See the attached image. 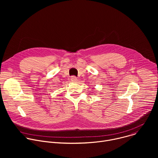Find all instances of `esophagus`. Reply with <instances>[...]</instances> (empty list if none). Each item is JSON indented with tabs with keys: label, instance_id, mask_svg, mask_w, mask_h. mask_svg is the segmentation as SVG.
<instances>
[{
	"label": "esophagus",
	"instance_id": "esophagus-1",
	"mask_svg": "<svg viewBox=\"0 0 158 158\" xmlns=\"http://www.w3.org/2000/svg\"><path fill=\"white\" fill-rule=\"evenodd\" d=\"M71 81H72V82H77L78 80H77V77H76L75 76H73V77H71Z\"/></svg>",
	"mask_w": 158,
	"mask_h": 158
}]
</instances>
